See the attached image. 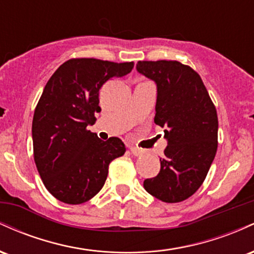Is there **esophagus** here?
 Listing matches in <instances>:
<instances>
[{
  "label": "esophagus",
  "mask_w": 254,
  "mask_h": 254,
  "mask_svg": "<svg viewBox=\"0 0 254 254\" xmlns=\"http://www.w3.org/2000/svg\"><path fill=\"white\" fill-rule=\"evenodd\" d=\"M130 151H131V154L135 156H141V155H143V153H144L143 150L139 149V148H136V147H130Z\"/></svg>",
  "instance_id": "obj_1"
}]
</instances>
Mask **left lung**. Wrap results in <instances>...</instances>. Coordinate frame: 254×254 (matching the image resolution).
<instances>
[{
  "label": "left lung",
  "instance_id": "8db88e82",
  "mask_svg": "<svg viewBox=\"0 0 254 254\" xmlns=\"http://www.w3.org/2000/svg\"><path fill=\"white\" fill-rule=\"evenodd\" d=\"M137 71L155 81V124L165 127L161 170L145 191L165 203L188 199L200 188L217 150L216 107L202 78L178 61H139Z\"/></svg>",
  "mask_w": 254,
  "mask_h": 254
}]
</instances>
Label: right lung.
Wrapping results in <instances>:
<instances>
[{"label": "right lung", "mask_w": 254, "mask_h": 254, "mask_svg": "<svg viewBox=\"0 0 254 254\" xmlns=\"http://www.w3.org/2000/svg\"><path fill=\"white\" fill-rule=\"evenodd\" d=\"M133 62L71 58L46 83L32 122L33 156L44 185L66 204H82L106 182L111 161L125 153L118 137L101 141L87 130L100 112L99 90L129 74Z\"/></svg>", "instance_id": "right-lung-1"}]
</instances>
